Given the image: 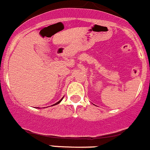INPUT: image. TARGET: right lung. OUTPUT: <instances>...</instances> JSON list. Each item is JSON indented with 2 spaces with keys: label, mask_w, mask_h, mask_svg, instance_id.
Returning <instances> with one entry per match:
<instances>
[{
  "label": "right lung",
  "mask_w": 150,
  "mask_h": 150,
  "mask_svg": "<svg viewBox=\"0 0 150 150\" xmlns=\"http://www.w3.org/2000/svg\"><path fill=\"white\" fill-rule=\"evenodd\" d=\"M62 99H63V98H62V99H61V100H59V101H58V102H57V103H55V104H53V105H52V106H54V105H56V104H59V103H60V102H61V101H62Z\"/></svg>",
  "instance_id": "1"
}]
</instances>
